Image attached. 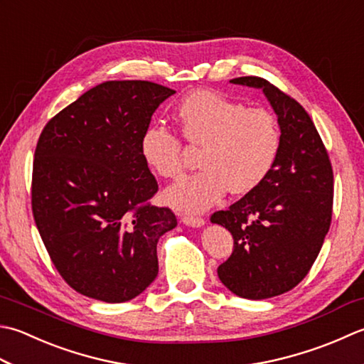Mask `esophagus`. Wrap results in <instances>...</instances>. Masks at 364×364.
<instances>
[{
    "mask_svg": "<svg viewBox=\"0 0 364 364\" xmlns=\"http://www.w3.org/2000/svg\"><path fill=\"white\" fill-rule=\"evenodd\" d=\"M183 224H186L189 227H203L205 225V219L203 218H198V216H183L181 218Z\"/></svg>",
    "mask_w": 364,
    "mask_h": 364,
    "instance_id": "1",
    "label": "esophagus"
}]
</instances>
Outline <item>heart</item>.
Listing matches in <instances>:
<instances>
[{"label": "heart", "mask_w": 364, "mask_h": 364, "mask_svg": "<svg viewBox=\"0 0 364 364\" xmlns=\"http://www.w3.org/2000/svg\"><path fill=\"white\" fill-rule=\"evenodd\" d=\"M175 118L191 145H203L198 158L203 170L183 176L164 194L175 210L200 213L229 191L235 196L251 194L272 173L281 148L279 124L272 112L197 90L176 105ZM139 149L156 175L181 173V141L166 126H148Z\"/></svg>", "instance_id": "heart-1"}]
</instances>
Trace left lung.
Wrapping results in <instances>:
<instances>
[{
    "label": "left lung",
    "mask_w": 364,
    "mask_h": 364,
    "mask_svg": "<svg viewBox=\"0 0 364 364\" xmlns=\"http://www.w3.org/2000/svg\"><path fill=\"white\" fill-rule=\"evenodd\" d=\"M230 82L263 91L277 117L281 148L257 189L211 216L233 237V252L218 276L232 294L265 300L294 289L316 262L331 224L333 168L314 123L295 99L260 77Z\"/></svg>",
    "instance_id": "1"
}]
</instances>
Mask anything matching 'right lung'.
<instances>
[{
	"instance_id": "obj_1",
	"label": "right lung",
	"mask_w": 364,
	"mask_h": 364,
	"mask_svg": "<svg viewBox=\"0 0 364 364\" xmlns=\"http://www.w3.org/2000/svg\"><path fill=\"white\" fill-rule=\"evenodd\" d=\"M172 95L153 82H104L41 134L33 216L55 268L78 294L129 301L158 276L156 246L175 229L176 218L148 203L158 181L139 144L156 109Z\"/></svg>"
}]
</instances>
